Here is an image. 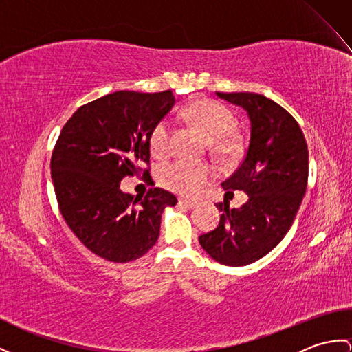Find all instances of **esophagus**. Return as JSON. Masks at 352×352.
Masks as SVG:
<instances>
[{"instance_id": "1", "label": "esophagus", "mask_w": 352, "mask_h": 352, "mask_svg": "<svg viewBox=\"0 0 352 352\" xmlns=\"http://www.w3.org/2000/svg\"><path fill=\"white\" fill-rule=\"evenodd\" d=\"M177 204L182 206V208H185V209H194V208H195V203H194V201L184 200V199H179Z\"/></svg>"}]
</instances>
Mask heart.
<instances>
[{"label": "heart", "mask_w": 352, "mask_h": 352, "mask_svg": "<svg viewBox=\"0 0 352 352\" xmlns=\"http://www.w3.org/2000/svg\"><path fill=\"white\" fill-rule=\"evenodd\" d=\"M182 118L212 142V151L224 160L234 158L242 149L241 139L233 133L236 118L228 107L212 100H197L182 110ZM149 148L155 157H166L171 148V126L167 121L153 125L149 134ZM213 170L208 164L175 161L160 171V182L167 190L182 195H192L200 190Z\"/></svg>", "instance_id": "obj_1"}]
</instances>
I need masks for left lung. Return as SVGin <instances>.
I'll return each mask as SVG.
<instances>
[{"label":"left lung","instance_id":"obj_1","mask_svg":"<svg viewBox=\"0 0 352 352\" xmlns=\"http://www.w3.org/2000/svg\"><path fill=\"white\" fill-rule=\"evenodd\" d=\"M246 110L251 139L242 164L222 188L243 191L248 201L239 209L217 204L218 227L199 242L213 260L239 267L269 254L297 215L307 186L309 153L296 119L278 102L254 92H217Z\"/></svg>","mask_w":352,"mask_h":352}]
</instances>
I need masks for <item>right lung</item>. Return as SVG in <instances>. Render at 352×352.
I'll return each instance as SVG.
<instances>
[{
	"label": "right lung",
	"instance_id": "1",
	"mask_svg": "<svg viewBox=\"0 0 352 352\" xmlns=\"http://www.w3.org/2000/svg\"><path fill=\"white\" fill-rule=\"evenodd\" d=\"M173 104L171 91H118L77 109L58 137L50 170L59 210L101 258H140L158 241L162 210L177 203L161 188L143 199L119 188L125 176L151 179L149 134Z\"/></svg>",
	"mask_w": 352,
	"mask_h": 352
}]
</instances>
